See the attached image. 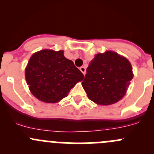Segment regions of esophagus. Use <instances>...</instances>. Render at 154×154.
Returning <instances> with one entry per match:
<instances>
[{
	"label": "esophagus",
	"instance_id": "obj_1",
	"mask_svg": "<svg viewBox=\"0 0 154 154\" xmlns=\"http://www.w3.org/2000/svg\"><path fill=\"white\" fill-rule=\"evenodd\" d=\"M80 71H81V72L83 73V74H84V75H85V74H86V68H85L84 66H82V67H80Z\"/></svg>",
	"mask_w": 154,
	"mask_h": 154
}]
</instances>
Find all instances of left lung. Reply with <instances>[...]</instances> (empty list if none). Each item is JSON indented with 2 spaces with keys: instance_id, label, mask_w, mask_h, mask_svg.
Segmentation results:
<instances>
[{
  "instance_id": "1",
  "label": "left lung",
  "mask_w": 154,
  "mask_h": 154,
  "mask_svg": "<svg viewBox=\"0 0 154 154\" xmlns=\"http://www.w3.org/2000/svg\"><path fill=\"white\" fill-rule=\"evenodd\" d=\"M133 78L130 61L115 51H106L94 55L82 86L89 100L107 106L122 100Z\"/></svg>"
}]
</instances>
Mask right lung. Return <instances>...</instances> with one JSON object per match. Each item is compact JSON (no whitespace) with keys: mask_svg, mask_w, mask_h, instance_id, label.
Here are the masks:
<instances>
[{"mask_svg":"<svg viewBox=\"0 0 154 154\" xmlns=\"http://www.w3.org/2000/svg\"><path fill=\"white\" fill-rule=\"evenodd\" d=\"M24 72L32 95L47 103L60 102L84 78L74 63L65 57L64 51L43 49L34 53Z\"/></svg>","mask_w":154,"mask_h":154,"instance_id":"obj_1","label":"right lung"}]
</instances>
